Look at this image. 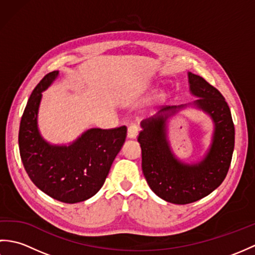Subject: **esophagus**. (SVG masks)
Returning <instances> with one entry per match:
<instances>
[{"label": "esophagus", "instance_id": "obj_1", "mask_svg": "<svg viewBox=\"0 0 255 255\" xmlns=\"http://www.w3.org/2000/svg\"><path fill=\"white\" fill-rule=\"evenodd\" d=\"M140 127L137 124H130L128 126V137L129 138H136L139 132Z\"/></svg>", "mask_w": 255, "mask_h": 255}]
</instances>
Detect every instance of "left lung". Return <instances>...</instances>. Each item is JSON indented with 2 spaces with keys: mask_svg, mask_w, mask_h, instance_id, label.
Instances as JSON below:
<instances>
[{
  "mask_svg": "<svg viewBox=\"0 0 255 255\" xmlns=\"http://www.w3.org/2000/svg\"><path fill=\"white\" fill-rule=\"evenodd\" d=\"M191 91L199 97L195 105L207 112L215 122L213 144L206 158L196 165L178 162L165 139V117L141 123L138 134L142 171L150 188L162 199L177 205L194 203L217 188L227 176L235 148V125L230 108L220 92L204 78L188 74ZM181 106H165L161 112Z\"/></svg>",
  "mask_w": 255,
  "mask_h": 255,
  "instance_id": "left-lung-1",
  "label": "left lung"
}]
</instances>
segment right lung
Instances as JSON below:
<instances>
[{
	"label": "right lung",
	"instance_id": "1",
	"mask_svg": "<svg viewBox=\"0 0 255 255\" xmlns=\"http://www.w3.org/2000/svg\"><path fill=\"white\" fill-rule=\"evenodd\" d=\"M57 75L58 71L46 74L27 102L18 132L19 153L27 174L40 191L59 202L74 204L100 191L126 140L127 127L90 129L69 147L45 142L37 129V113L41 92Z\"/></svg>",
	"mask_w": 255,
	"mask_h": 255
}]
</instances>
